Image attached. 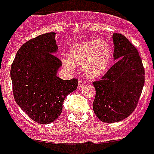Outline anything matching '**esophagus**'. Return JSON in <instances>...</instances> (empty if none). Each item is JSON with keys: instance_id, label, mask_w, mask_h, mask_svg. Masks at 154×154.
<instances>
[{"instance_id": "obj_1", "label": "esophagus", "mask_w": 154, "mask_h": 154, "mask_svg": "<svg viewBox=\"0 0 154 154\" xmlns=\"http://www.w3.org/2000/svg\"><path fill=\"white\" fill-rule=\"evenodd\" d=\"M85 84H86V82L84 81V80H83V79H80V80H79L78 82V86L80 88V87L84 86Z\"/></svg>"}]
</instances>
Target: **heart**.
<instances>
[{"mask_svg":"<svg viewBox=\"0 0 154 154\" xmlns=\"http://www.w3.org/2000/svg\"><path fill=\"white\" fill-rule=\"evenodd\" d=\"M111 57L110 48L105 40H90L79 42L73 45L68 57L63 58L66 67H74L75 65L84 67L87 75L90 78H98L106 72Z\"/></svg>","mask_w":154,"mask_h":154,"instance_id":"obj_1","label":"heart"}]
</instances>
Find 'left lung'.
Wrapping results in <instances>:
<instances>
[{"label":"left lung","mask_w":154,"mask_h":154,"mask_svg":"<svg viewBox=\"0 0 154 154\" xmlns=\"http://www.w3.org/2000/svg\"><path fill=\"white\" fill-rule=\"evenodd\" d=\"M113 41L118 61L100 80L92 83L93 111L108 123L122 121L135 110L144 84V69L136 47L119 33L113 35Z\"/></svg>","instance_id":"left-lung-1"}]
</instances>
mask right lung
<instances>
[{"mask_svg": "<svg viewBox=\"0 0 154 154\" xmlns=\"http://www.w3.org/2000/svg\"><path fill=\"white\" fill-rule=\"evenodd\" d=\"M55 33L38 35L18 49L10 69L16 103L35 122L48 124L61 115L68 94L78 86V79L64 80L57 76L62 65Z\"/></svg>", "mask_w": 154, "mask_h": 154, "instance_id": "1", "label": "right lung"}]
</instances>
